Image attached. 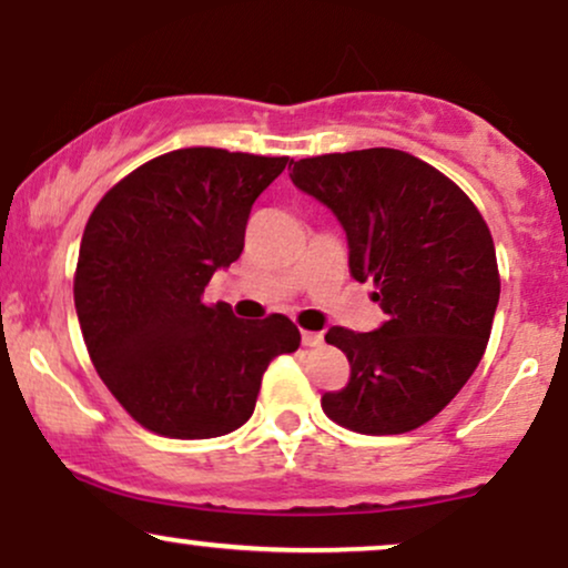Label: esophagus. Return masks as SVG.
Wrapping results in <instances>:
<instances>
[{"label":"esophagus","mask_w":568,"mask_h":568,"mask_svg":"<svg viewBox=\"0 0 568 568\" xmlns=\"http://www.w3.org/2000/svg\"><path fill=\"white\" fill-rule=\"evenodd\" d=\"M302 344L304 347H321L323 334H317V331H302Z\"/></svg>","instance_id":"1"}]
</instances>
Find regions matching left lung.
Masks as SVG:
<instances>
[{
  "label": "left lung",
  "instance_id": "obj_1",
  "mask_svg": "<svg viewBox=\"0 0 568 568\" xmlns=\"http://www.w3.org/2000/svg\"><path fill=\"white\" fill-rule=\"evenodd\" d=\"M291 181L334 211L349 272L376 285L382 328H334L349 382L321 406L363 435H400L440 414L484 357L499 302L491 232L448 175L400 149L293 162Z\"/></svg>",
  "mask_w": 568,
  "mask_h": 568
}]
</instances>
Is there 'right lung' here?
<instances>
[{
  "instance_id": "add662e5",
  "label": "right lung",
  "mask_w": 568,
  "mask_h": 568,
  "mask_svg": "<svg viewBox=\"0 0 568 568\" xmlns=\"http://www.w3.org/2000/svg\"><path fill=\"white\" fill-rule=\"evenodd\" d=\"M288 158L175 149L103 194L84 226L74 306L90 361L120 406L165 438L202 440L251 419L272 357L296 352L285 315L240 321L202 302L237 262L258 194Z\"/></svg>"
}]
</instances>
